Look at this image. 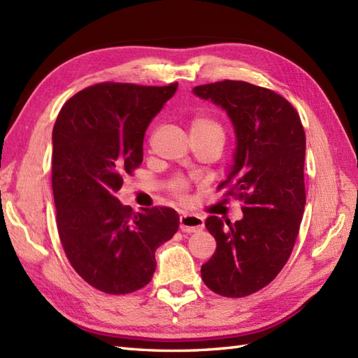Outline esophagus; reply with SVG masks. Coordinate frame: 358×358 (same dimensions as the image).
<instances>
[{"label":"esophagus","mask_w":358,"mask_h":358,"mask_svg":"<svg viewBox=\"0 0 358 358\" xmlns=\"http://www.w3.org/2000/svg\"><path fill=\"white\" fill-rule=\"evenodd\" d=\"M205 226V221L199 215H191V214H183L179 218V227L185 234H194V231H200Z\"/></svg>","instance_id":"1"}]
</instances>
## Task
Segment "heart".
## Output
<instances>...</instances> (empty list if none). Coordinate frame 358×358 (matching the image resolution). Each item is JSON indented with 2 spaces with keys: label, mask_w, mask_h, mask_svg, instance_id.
Instances as JSON below:
<instances>
[{
  "label": "heart",
  "mask_w": 358,
  "mask_h": 358,
  "mask_svg": "<svg viewBox=\"0 0 358 358\" xmlns=\"http://www.w3.org/2000/svg\"><path fill=\"white\" fill-rule=\"evenodd\" d=\"M189 131L191 137H212L224 143L223 127L217 120L208 117V115H196V117H192L189 122ZM171 192L180 201H185L188 199L187 182L182 178H176L171 183Z\"/></svg>",
  "instance_id": "b5f03b06"
}]
</instances>
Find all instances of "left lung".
<instances>
[{
  "instance_id": "obj_1",
  "label": "left lung",
  "mask_w": 358,
  "mask_h": 358,
  "mask_svg": "<svg viewBox=\"0 0 358 358\" xmlns=\"http://www.w3.org/2000/svg\"><path fill=\"white\" fill-rule=\"evenodd\" d=\"M192 92L234 123L235 161L218 189L229 188L244 212L236 223L206 220L217 250L201 278L212 292L243 298L271 283L294 250L306 205V134L294 105L265 87L224 80Z\"/></svg>"
}]
</instances>
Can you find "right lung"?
Segmentation results:
<instances>
[{
	"label": "right lung",
	"mask_w": 358,
	"mask_h": 358,
	"mask_svg": "<svg viewBox=\"0 0 358 358\" xmlns=\"http://www.w3.org/2000/svg\"><path fill=\"white\" fill-rule=\"evenodd\" d=\"M176 89L178 83H99L72 96L55 120L57 230L72 268L101 292L123 295L146 286L157 248L178 231L175 209L134 212L115 196L141 166L144 132Z\"/></svg>",
	"instance_id": "1"
}]
</instances>
